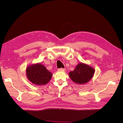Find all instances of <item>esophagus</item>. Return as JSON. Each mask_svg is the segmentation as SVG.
<instances>
[{
	"mask_svg": "<svg viewBox=\"0 0 123 123\" xmlns=\"http://www.w3.org/2000/svg\"><path fill=\"white\" fill-rule=\"evenodd\" d=\"M58 71H65V69L61 68H59V69H58Z\"/></svg>",
	"mask_w": 123,
	"mask_h": 123,
	"instance_id": "1",
	"label": "esophagus"
}]
</instances>
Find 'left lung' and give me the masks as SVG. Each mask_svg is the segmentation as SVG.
Here are the masks:
<instances>
[{
	"instance_id": "8db88e82",
	"label": "left lung",
	"mask_w": 123,
	"mask_h": 123,
	"mask_svg": "<svg viewBox=\"0 0 123 123\" xmlns=\"http://www.w3.org/2000/svg\"><path fill=\"white\" fill-rule=\"evenodd\" d=\"M94 69L89 65L80 62L78 64L69 75L71 80L77 84H85L90 81L94 75Z\"/></svg>"
}]
</instances>
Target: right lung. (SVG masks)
I'll list each match as a JSON object with an SVG mask.
<instances>
[{
    "label": "right lung",
    "mask_w": 123,
    "mask_h": 123,
    "mask_svg": "<svg viewBox=\"0 0 123 123\" xmlns=\"http://www.w3.org/2000/svg\"><path fill=\"white\" fill-rule=\"evenodd\" d=\"M28 80L36 85H44L51 80L52 74L40 63L29 65L26 69Z\"/></svg>",
    "instance_id": "obj_1"
}]
</instances>
